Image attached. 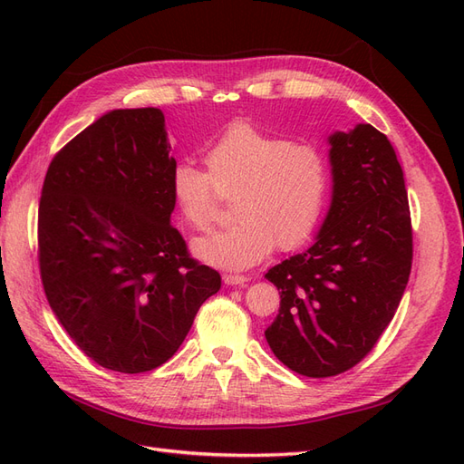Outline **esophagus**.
I'll list each match as a JSON object with an SVG mask.
<instances>
[{
  "label": "esophagus",
  "instance_id": "obj_1",
  "mask_svg": "<svg viewBox=\"0 0 464 464\" xmlns=\"http://www.w3.org/2000/svg\"><path fill=\"white\" fill-rule=\"evenodd\" d=\"M222 280H224V285H230V286H234V285H246L247 283V276L246 275H224L222 276Z\"/></svg>",
  "mask_w": 464,
  "mask_h": 464
}]
</instances>
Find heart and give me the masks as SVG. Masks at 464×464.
<instances>
[{
	"label": "heart",
	"instance_id": "b5f03b06",
	"mask_svg": "<svg viewBox=\"0 0 464 464\" xmlns=\"http://www.w3.org/2000/svg\"><path fill=\"white\" fill-rule=\"evenodd\" d=\"M207 168L181 159L170 170L178 210L193 228L217 217V189H237L236 220L193 242L195 256L222 269H246L276 247L296 249L310 240L325 210L331 166L317 145L292 143L249 121H234L208 145Z\"/></svg>",
	"mask_w": 464,
	"mask_h": 464
}]
</instances>
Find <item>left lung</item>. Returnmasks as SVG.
Segmentation results:
<instances>
[{"mask_svg": "<svg viewBox=\"0 0 464 464\" xmlns=\"http://www.w3.org/2000/svg\"><path fill=\"white\" fill-rule=\"evenodd\" d=\"M329 143L333 203L317 242L265 275L280 294L266 343L305 377L344 373L372 353L412 269L409 198L389 139L360 123Z\"/></svg>", "mask_w": 464, "mask_h": 464, "instance_id": "1", "label": "left lung"}]
</instances>
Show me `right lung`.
<instances>
[{"label": "right lung", "instance_id": "right-lung-1", "mask_svg": "<svg viewBox=\"0 0 464 464\" xmlns=\"http://www.w3.org/2000/svg\"><path fill=\"white\" fill-rule=\"evenodd\" d=\"M176 164L159 108L114 110L52 159L38 207L48 304L98 366L141 373L174 356L220 275L172 224Z\"/></svg>", "mask_w": 464, "mask_h": 464}]
</instances>
